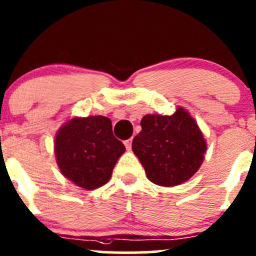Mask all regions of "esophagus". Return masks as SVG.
Instances as JSON below:
<instances>
[{
    "mask_svg": "<svg viewBox=\"0 0 256 256\" xmlns=\"http://www.w3.org/2000/svg\"><path fill=\"white\" fill-rule=\"evenodd\" d=\"M124 145H126V148H127V150H130V148H132V139L126 140Z\"/></svg>",
    "mask_w": 256,
    "mask_h": 256,
    "instance_id": "1",
    "label": "esophagus"
}]
</instances>
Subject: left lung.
Masks as SVG:
<instances>
[{
  "label": "left lung",
  "instance_id": "8db88e82",
  "mask_svg": "<svg viewBox=\"0 0 256 256\" xmlns=\"http://www.w3.org/2000/svg\"><path fill=\"white\" fill-rule=\"evenodd\" d=\"M132 148L148 180L160 186L185 182L198 170L206 145L194 120L182 108L172 116L146 114Z\"/></svg>",
  "mask_w": 256,
  "mask_h": 256
}]
</instances>
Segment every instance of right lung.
Returning a JSON list of instances; mask_svg holds the SVG:
<instances>
[{
    "label": "right lung",
    "mask_w": 256,
    "mask_h": 256,
    "mask_svg": "<svg viewBox=\"0 0 256 256\" xmlns=\"http://www.w3.org/2000/svg\"><path fill=\"white\" fill-rule=\"evenodd\" d=\"M54 148L62 175L86 190L105 185L126 151L114 136L111 120L104 116L72 118L60 128Z\"/></svg>",
    "instance_id": "add662e5"
}]
</instances>
